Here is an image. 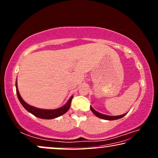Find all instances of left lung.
<instances>
[{
    "mask_svg": "<svg viewBox=\"0 0 158 158\" xmlns=\"http://www.w3.org/2000/svg\"><path fill=\"white\" fill-rule=\"evenodd\" d=\"M90 110H91V111L95 114V115L97 116V117L102 118V119H105V120H116V119H118V118H122L123 116H124L127 114V113L124 114H122V115H119V116H108V115H105V114H101V113H99V112L96 111V110H94L91 106H90Z\"/></svg>",
    "mask_w": 158,
    "mask_h": 158,
    "instance_id": "8db88e82",
    "label": "left lung"
}]
</instances>
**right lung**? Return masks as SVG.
Instances as JSON below:
<instances>
[{
    "mask_svg": "<svg viewBox=\"0 0 158 158\" xmlns=\"http://www.w3.org/2000/svg\"><path fill=\"white\" fill-rule=\"evenodd\" d=\"M16 94L18 98L21 105L23 106V108L27 110V111H29V113L33 114L34 116H36V117L40 118H44V119H52V118H55L59 116L63 115L64 114H65L67 111H68V109L70 107V103L71 101L73 99V96L70 97V99L63 106L57 109H39V108H36L30 106L25 102L23 100V98H21V95L19 94L18 87H17V82H16Z\"/></svg>",
    "mask_w": 158,
    "mask_h": 158,
    "instance_id": "right-lung-1",
    "label": "right lung"
}]
</instances>
